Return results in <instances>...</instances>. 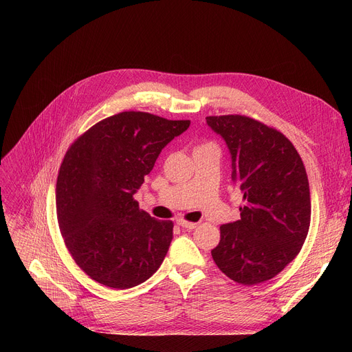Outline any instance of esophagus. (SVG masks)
<instances>
[{
    "label": "esophagus",
    "instance_id": "esophagus-1",
    "mask_svg": "<svg viewBox=\"0 0 352 352\" xmlns=\"http://www.w3.org/2000/svg\"><path fill=\"white\" fill-rule=\"evenodd\" d=\"M178 226L182 228H187V230H194L198 227V223H187V221H184V219H178Z\"/></svg>",
    "mask_w": 352,
    "mask_h": 352
}]
</instances>
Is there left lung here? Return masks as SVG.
Wrapping results in <instances>:
<instances>
[{"label":"left lung","instance_id":"8db88e82","mask_svg":"<svg viewBox=\"0 0 352 352\" xmlns=\"http://www.w3.org/2000/svg\"><path fill=\"white\" fill-rule=\"evenodd\" d=\"M231 154L244 194L241 218L221 226L217 267L244 285L268 281L298 255L309 228V186L302 160L280 131L243 116L207 117Z\"/></svg>","mask_w":352,"mask_h":352}]
</instances>
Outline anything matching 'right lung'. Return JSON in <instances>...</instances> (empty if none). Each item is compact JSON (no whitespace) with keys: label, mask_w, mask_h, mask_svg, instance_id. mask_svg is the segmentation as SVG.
Returning <instances> with one entry per match:
<instances>
[{"label":"right lung","mask_w":352,"mask_h":352,"mask_svg":"<svg viewBox=\"0 0 352 352\" xmlns=\"http://www.w3.org/2000/svg\"><path fill=\"white\" fill-rule=\"evenodd\" d=\"M188 126V120L125 111L69 146L57 179V217L74 261L92 280L133 288L162 264L174 226L141 211L134 194L162 148Z\"/></svg>","instance_id":"obj_1"}]
</instances>
